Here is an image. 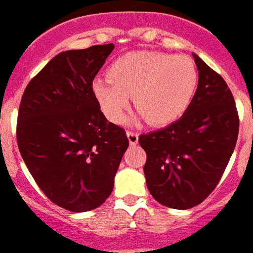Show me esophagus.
I'll return each mask as SVG.
<instances>
[{"instance_id":"34e87169","label":"esophagus","mask_w":253,"mask_h":253,"mask_svg":"<svg viewBox=\"0 0 253 253\" xmlns=\"http://www.w3.org/2000/svg\"><path fill=\"white\" fill-rule=\"evenodd\" d=\"M127 138H128V142H130L131 146L138 144V140H139L138 132H135V131H127Z\"/></svg>"}]
</instances>
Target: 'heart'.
Masks as SVG:
<instances>
[{"mask_svg":"<svg viewBox=\"0 0 253 253\" xmlns=\"http://www.w3.org/2000/svg\"><path fill=\"white\" fill-rule=\"evenodd\" d=\"M107 80L93 81L91 93L110 122L121 123L132 97L147 122H174L192 102L198 73L186 56L158 51H134L117 57L107 68Z\"/></svg>","mask_w":253,"mask_h":253,"instance_id":"heart-1","label":"heart"}]
</instances>
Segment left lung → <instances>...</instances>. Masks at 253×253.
Wrapping results in <instances>:
<instances>
[{
    "label": "left lung",
    "instance_id": "8db88e82",
    "mask_svg": "<svg viewBox=\"0 0 253 253\" xmlns=\"http://www.w3.org/2000/svg\"><path fill=\"white\" fill-rule=\"evenodd\" d=\"M198 86L188 110L166 128L139 136L147 188L170 209H192L220 181L239 134L235 99L226 81L193 53Z\"/></svg>",
    "mask_w": 253,
    "mask_h": 253
}]
</instances>
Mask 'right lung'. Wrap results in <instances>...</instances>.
I'll return each instance as SVG.
<instances>
[{
  "mask_svg": "<svg viewBox=\"0 0 253 253\" xmlns=\"http://www.w3.org/2000/svg\"><path fill=\"white\" fill-rule=\"evenodd\" d=\"M113 49L110 43L59 53L22 95V159L42 192L69 211H89L106 201L128 147L126 131L107 121L91 93Z\"/></svg>",
  "mask_w": 253,
  "mask_h": 253,
  "instance_id": "1",
  "label": "right lung"
}]
</instances>
